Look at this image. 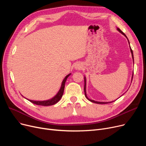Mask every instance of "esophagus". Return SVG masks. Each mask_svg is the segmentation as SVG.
I'll use <instances>...</instances> for the list:
<instances>
[{
    "label": "esophagus",
    "mask_w": 146,
    "mask_h": 146,
    "mask_svg": "<svg viewBox=\"0 0 146 146\" xmlns=\"http://www.w3.org/2000/svg\"><path fill=\"white\" fill-rule=\"evenodd\" d=\"M82 67L80 66H79V65H76V68H77V69H80V68H81Z\"/></svg>",
    "instance_id": "obj_1"
}]
</instances>
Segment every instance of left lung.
I'll list each match as a JSON object with an SVG mask.
<instances>
[{
    "label": "left lung",
    "mask_w": 146,
    "mask_h": 146,
    "mask_svg": "<svg viewBox=\"0 0 146 146\" xmlns=\"http://www.w3.org/2000/svg\"><path fill=\"white\" fill-rule=\"evenodd\" d=\"M117 29L121 33V34H123L124 35H125L126 37H127V36L125 35V34L122 31L119 29V28H117ZM128 42H129V41H128ZM130 46V45H129ZM130 50H131V54H132V57H133V61H134V56H133V50H132V49H131V48L130 47ZM133 74H134V72H133ZM133 77H132V80H133ZM85 86H84V91H85V96H86V98L88 99V100L89 101H90V102H94V103H96V104H108V103H111V102H114V101H112V102H97V101H94V100H92V99H89L88 97H87V95H86V78H85Z\"/></svg>",
    "instance_id": "1"
}]
</instances>
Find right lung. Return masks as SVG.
<instances>
[{
  "instance_id": "add662e5",
  "label": "right lung",
  "mask_w": 146,
  "mask_h": 146,
  "mask_svg": "<svg viewBox=\"0 0 146 146\" xmlns=\"http://www.w3.org/2000/svg\"><path fill=\"white\" fill-rule=\"evenodd\" d=\"M70 75V74H69L66 76V78L62 82V85H61V87L58 92V94L52 98L51 99H50V100L48 101H31V100H29L31 102H32L33 104H34L37 105H42V106H50V105H54L56 103H57L60 100L61 98L62 97L64 92V86H65V83L68 77Z\"/></svg>"
}]
</instances>
